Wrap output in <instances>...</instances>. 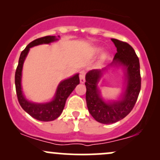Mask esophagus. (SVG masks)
<instances>
[{
	"mask_svg": "<svg viewBox=\"0 0 160 160\" xmlns=\"http://www.w3.org/2000/svg\"><path fill=\"white\" fill-rule=\"evenodd\" d=\"M85 71H81L80 72V80L81 83H84L85 82Z\"/></svg>",
	"mask_w": 160,
	"mask_h": 160,
	"instance_id": "obj_1",
	"label": "esophagus"
}]
</instances>
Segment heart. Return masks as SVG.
Returning a JSON list of instances; mask_svg holds the SVG:
<instances>
[{
    "label": "heart",
    "mask_w": 160,
    "mask_h": 160,
    "mask_svg": "<svg viewBox=\"0 0 160 160\" xmlns=\"http://www.w3.org/2000/svg\"><path fill=\"white\" fill-rule=\"evenodd\" d=\"M101 51H102V48H96V49H95V52H96V53L101 52Z\"/></svg>",
    "instance_id": "heart-1"
}]
</instances>
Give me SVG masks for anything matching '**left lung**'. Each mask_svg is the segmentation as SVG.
<instances>
[{
  "label": "left lung",
  "instance_id": "obj_1",
  "mask_svg": "<svg viewBox=\"0 0 160 160\" xmlns=\"http://www.w3.org/2000/svg\"><path fill=\"white\" fill-rule=\"evenodd\" d=\"M117 53L113 62L102 69L91 70L86 74V100L93 118L103 124L118 122L126 117L135 106L141 90L140 64L132 47L126 42L111 39ZM122 67L124 71L125 87L117 100H105L102 97L98 82L109 67Z\"/></svg>",
  "mask_w": 160,
  "mask_h": 160
}]
</instances>
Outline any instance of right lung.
Here are the masks:
<instances>
[{
	"label": "right lung",
	"mask_w": 160,
	"mask_h": 160,
	"mask_svg": "<svg viewBox=\"0 0 160 160\" xmlns=\"http://www.w3.org/2000/svg\"><path fill=\"white\" fill-rule=\"evenodd\" d=\"M60 36H46L33 40L25 47L20 55L19 64L16 71L15 84L16 90L19 102L22 109L33 118L43 122L52 121L58 118L63 111L66 100L77 86L80 83L79 74H74L71 78L62 80L59 82L52 99L49 102L38 103L28 100L24 95L22 86V68L25 58L28 54L30 48L41 44H49L57 41Z\"/></svg>",
	"instance_id": "right-lung-1"
}]
</instances>
